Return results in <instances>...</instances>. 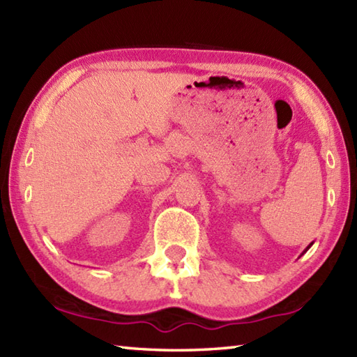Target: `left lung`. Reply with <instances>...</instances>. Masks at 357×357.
Listing matches in <instances>:
<instances>
[{"mask_svg": "<svg viewBox=\"0 0 357 357\" xmlns=\"http://www.w3.org/2000/svg\"><path fill=\"white\" fill-rule=\"evenodd\" d=\"M310 247H312V244H310V245H308V247H307V248H305V252H307V250H308V248H310ZM305 252H304V253H305ZM304 253H302V255H304Z\"/></svg>", "mask_w": 357, "mask_h": 357, "instance_id": "left-lung-1", "label": "left lung"}]
</instances>
